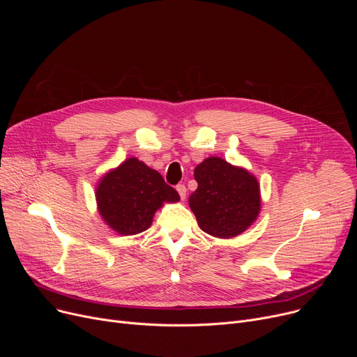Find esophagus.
<instances>
[{"label":"esophagus","instance_id":"obj_1","mask_svg":"<svg viewBox=\"0 0 357 357\" xmlns=\"http://www.w3.org/2000/svg\"><path fill=\"white\" fill-rule=\"evenodd\" d=\"M176 191H178L179 197H181L182 199H185V197H186V186L182 185V183H179V185L176 186Z\"/></svg>","mask_w":357,"mask_h":357}]
</instances>
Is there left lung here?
<instances>
[{
  "label": "left lung",
  "mask_w": 357,
  "mask_h": 357,
  "mask_svg": "<svg viewBox=\"0 0 357 357\" xmlns=\"http://www.w3.org/2000/svg\"><path fill=\"white\" fill-rule=\"evenodd\" d=\"M194 178L198 188L190 197V207L202 231L218 238H231L256 221L260 188L246 169L211 156L195 167Z\"/></svg>",
  "instance_id": "8db88e82"
}]
</instances>
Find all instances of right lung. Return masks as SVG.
<instances>
[{"mask_svg": "<svg viewBox=\"0 0 357 357\" xmlns=\"http://www.w3.org/2000/svg\"><path fill=\"white\" fill-rule=\"evenodd\" d=\"M96 198L107 226L123 236L147 230L165 202L181 199L158 171L136 158L107 172L100 179Z\"/></svg>", "mask_w": 357, "mask_h": 357, "instance_id": "1", "label": "right lung"}]
</instances>
